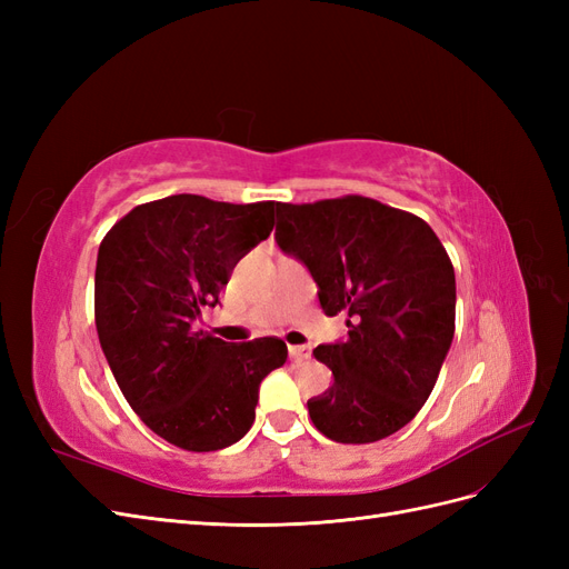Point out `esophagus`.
<instances>
[{
    "label": "esophagus",
    "mask_w": 569,
    "mask_h": 569,
    "mask_svg": "<svg viewBox=\"0 0 569 569\" xmlns=\"http://www.w3.org/2000/svg\"><path fill=\"white\" fill-rule=\"evenodd\" d=\"M289 358L291 360H308V358H311V347H306V343L289 347Z\"/></svg>",
    "instance_id": "obj_1"
}]
</instances>
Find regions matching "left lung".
<instances>
[{"mask_svg": "<svg viewBox=\"0 0 569 569\" xmlns=\"http://www.w3.org/2000/svg\"><path fill=\"white\" fill-rule=\"evenodd\" d=\"M274 239L311 270L325 316L349 339L313 349L335 385L308 401L318 432L372 443L399 432L432 393L456 330V274L435 230L377 199L274 203Z\"/></svg>", "mask_w": 569, "mask_h": 569, "instance_id": "left-lung-1", "label": "left lung"}]
</instances>
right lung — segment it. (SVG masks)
<instances>
[{
  "label": "right lung",
  "mask_w": 569,
  "mask_h": 569,
  "mask_svg": "<svg viewBox=\"0 0 569 569\" xmlns=\"http://www.w3.org/2000/svg\"><path fill=\"white\" fill-rule=\"evenodd\" d=\"M274 201L228 203L173 194L140 203L99 244L94 322L116 382L140 420L182 451L242 439L258 387L287 343H228L194 320L216 306L239 258L268 239Z\"/></svg>",
  "instance_id": "obj_1"
}]
</instances>
